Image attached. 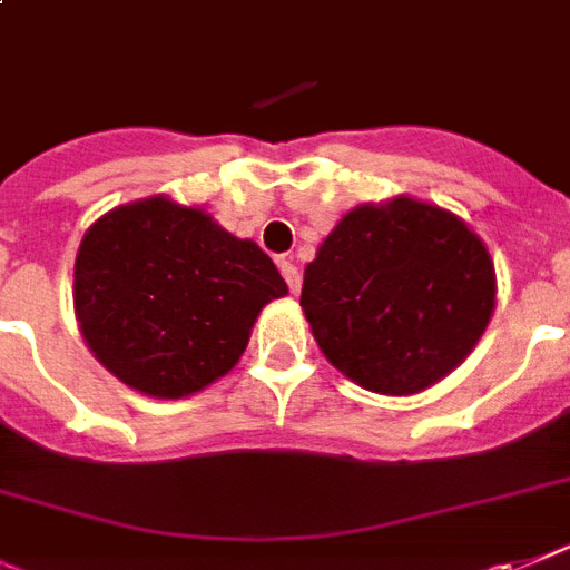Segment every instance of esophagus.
Instances as JSON below:
<instances>
[{
	"instance_id": "esophagus-1",
	"label": "esophagus",
	"mask_w": 570,
	"mask_h": 570,
	"mask_svg": "<svg viewBox=\"0 0 570 570\" xmlns=\"http://www.w3.org/2000/svg\"><path fill=\"white\" fill-rule=\"evenodd\" d=\"M279 271H282V276H285V282H288L291 294H299V271H296L294 262H288V258H279Z\"/></svg>"
}]
</instances>
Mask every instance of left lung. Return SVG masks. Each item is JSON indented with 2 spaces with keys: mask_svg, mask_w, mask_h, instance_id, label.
I'll return each instance as SVG.
<instances>
[{
  "mask_svg": "<svg viewBox=\"0 0 570 570\" xmlns=\"http://www.w3.org/2000/svg\"><path fill=\"white\" fill-rule=\"evenodd\" d=\"M495 294L481 235L402 195L337 220L305 265L299 305L335 370L381 396H413L472 355Z\"/></svg>",
  "mask_w": 570,
  "mask_h": 570,
  "instance_id": "obj_1",
  "label": "left lung"
}]
</instances>
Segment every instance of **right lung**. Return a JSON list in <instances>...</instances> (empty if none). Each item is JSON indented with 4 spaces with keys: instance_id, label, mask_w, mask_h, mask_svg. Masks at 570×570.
I'll return each instance as SVG.
<instances>
[{
    "instance_id": "obj_1",
    "label": "right lung",
    "mask_w": 570,
    "mask_h": 570,
    "mask_svg": "<svg viewBox=\"0 0 570 570\" xmlns=\"http://www.w3.org/2000/svg\"><path fill=\"white\" fill-rule=\"evenodd\" d=\"M288 294L267 253L166 195L105 212L75 256V320L96 361L150 399H186L238 364Z\"/></svg>"
}]
</instances>
